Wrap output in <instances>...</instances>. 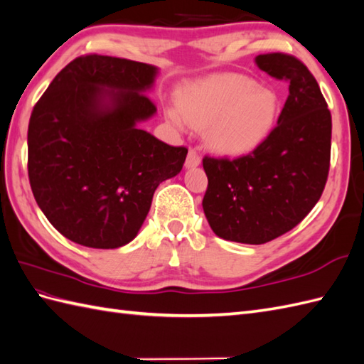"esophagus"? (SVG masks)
Instances as JSON below:
<instances>
[{
    "label": "esophagus",
    "instance_id": "esophagus-1",
    "mask_svg": "<svg viewBox=\"0 0 364 364\" xmlns=\"http://www.w3.org/2000/svg\"><path fill=\"white\" fill-rule=\"evenodd\" d=\"M200 163H201V156L198 154V150L191 147L189 149V154H188V158H186V167H188V168L197 167V166H200Z\"/></svg>",
    "mask_w": 364,
    "mask_h": 364
}]
</instances>
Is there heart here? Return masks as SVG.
I'll return each instance as SVG.
<instances>
[{
	"mask_svg": "<svg viewBox=\"0 0 364 364\" xmlns=\"http://www.w3.org/2000/svg\"><path fill=\"white\" fill-rule=\"evenodd\" d=\"M277 97L239 74H215L184 87L178 105L166 109L167 119L184 129H206V141L218 154L242 155L255 150L272 133Z\"/></svg>",
	"mask_w": 364,
	"mask_h": 364,
	"instance_id": "obj_1",
	"label": "heart"
}]
</instances>
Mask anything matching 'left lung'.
I'll return each mask as SVG.
<instances>
[{
    "label": "left lung",
    "instance_id": "1",
    "mask_svg": "<svg viewBox=\"0 0 364 364\" xmlns=\"http://www.w3.org/2000/svg\"><path fill=\"white\" fill-rule=\"evenodd\" d=\"M262 71L289 83L277 125L251 154L203 158V210L218 237L260 245L301 223L321 198L331 166L332 116L316 79L296 57L260 54Z\"/></svg>",
    "mask_w": 364,
    "mask_h": 364
}]
</instances>
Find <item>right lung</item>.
Masks as SVG:
<instances>
[{
  "label": "right lung",
  "mask_w": 364,
  "mask_h": 364,
  "mask_svg": "<svg viewBox=\"0 0 364 364\" xmlns=\"http://www.w3.org/2000/svg\"><path fill=\"white\" fill-rule=\"evenodd\" d=\"M156 74L154 65L82 55L32 109L31 189L49 223L74 243L113 250L132 242L158 186L181 172L188 149L138 127L156 113L146 95Z\"/></svg>",
  "instance_id": "1"
}]
</instances>
